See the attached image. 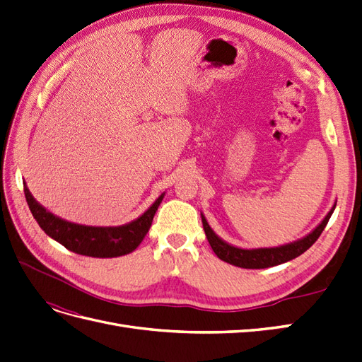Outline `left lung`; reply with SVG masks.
Returning a JSON list of instances; mask_svg holds the SVG:
<instances>
[{"label": "left lung", "instance_id": "8db88e82", "mask_svg": "<svg viewBox=\"0 0 362 362\" xmlns=\"http://www.w3.org/2000/svg\"><path fill=\"white\" fill-rule=\"evenodd\" d=\"M335 205L337 202H334L329 213L325 216L323 221L317 225L310 234H306L305 237L294 240V242H290L287 245L273 246V247L245 249V247L229 245L213 231L202 213H201V217H202V225H204V231H205L208 243H210L214 254L222 261L242 269H267V267L282 264V262H287L290 259H294L296 257L302 255L305 250H308L315 243V240L320 237L327 222H329V218L335 210Z\"/></svg>", "mask_w": 362, "mask_h": 362}]
</instances>
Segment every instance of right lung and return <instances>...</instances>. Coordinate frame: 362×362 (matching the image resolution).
I'll list each match as a JSON object with an SVG mask.
<instances>
[{"label": "right lung", "instance_id": "obj_1", "mask_svg": "<svg viewBox=\"0 0 362 362\" xmlns=\"http://www.w3.org/2000/svg\"><path fill=\"white\" fill-rule=\"evenodd\" d=\"M25 199L33 217L47 235L56 240L75 254L93 258H115L122 257L136 250L144 242L152 225V218L164 198L161 193L156 202L134 221L119 226H89L80 225L52 214L45 206L40 205L33 196L24 181Z\"/></svg>", "mask_w": 362, "mask_h": 362}]
</instances>
